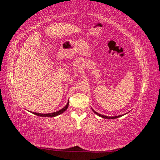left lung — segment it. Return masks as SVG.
<instances>
[{
    "instance_id": "1",
    "label": "left lung",
    "mask_w": 160,
    "mask_h": 160,
    "mask_svg": "<svg viewBox=\"0 0 160 160\" xmlns=\"http://www.w3.org/2000/svg\"><path fill=\"white\" fill-rule=\"evenodd\" d=\"M92 110H93V112H94L95 114H97L98 115L100 116V117L103 118H105V119H116V118H120V117H122V116H123V115H118V116H115V117H108V116L103 115H101V114H99V113H97L96 111H95L93 109H92Z\"/></svg>"
}]
</instances>
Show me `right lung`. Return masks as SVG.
I'll return each instance as SVG.
<instances>
[{"label": "right lung", "instance_id": "add662e5", "mask_svg": "<svg viewBox=\"0 0 160 160\" xmlns=\"http://www.w3.org/2000/svg\"><path fill=\"white\" fill-rule=\"evenodd\" d=\"M68 106H69V101L68 103H67V104L65 106V107L61 109V110L59 111H56V112H54V113H45V114H43V113H35V112H32L33 114H35L36 115H38V116H41V117H50V118H52V117H55V116L57 115H59L61 113H62L64 112V111L68 108Z\"/></svg>", "mask_w": 160, "mask_h": 160}]
</instances>
